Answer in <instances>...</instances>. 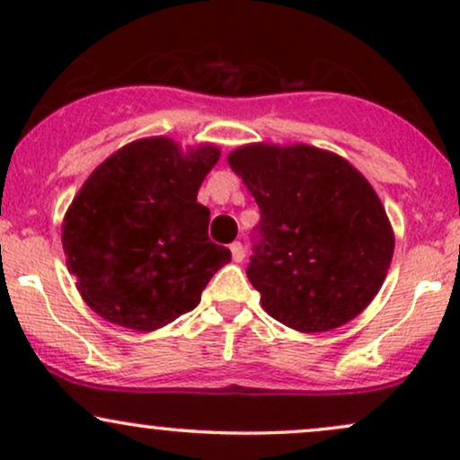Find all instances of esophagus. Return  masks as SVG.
Instances as JSON below:
<instances>
[{"label":"esophagus","instance_id":"obj_1","mask_svg":"<svg viewBox=\"0 0 460 460\" xmlns=\"http://www.w3.org/2000/svg\"><path fill=\"white\" fill-rule=\"evenodd\" d=\"M231 257H234V261H242L246 257L244 246H242L240 242H234V244H231Z\"/></svg>","mask_w":460,"mask_h":460}]
</instances>
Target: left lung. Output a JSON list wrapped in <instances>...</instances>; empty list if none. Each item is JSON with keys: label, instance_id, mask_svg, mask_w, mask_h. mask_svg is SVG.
I'll return each mask as SVG.
<instances>
[{"label": "left lung", "instance_id": "obj_1", "mask_svg": "<svg viewBox=\"0 0 460 460\" xmlns=\"http://www.w3.org/2000/svg\"><path fill=\"white\" fill-rule=\"evenodd\" d=\"M226 162L260 205L246 274L268 315L303 332L357 318L394 257L392 225L367 179L309 145H246Z\"/></svg>", "mask_w": 460, "mask_h": 460}]
</instances>
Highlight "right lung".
<instances>
[{
	"mask_svg": "<svg viewBox=\"0 0 460 460\" xmlns=\"http://www.w3.org/2000/svg\"><path fill=\"white\" fill-rule=\"evenodd\" d=\"M220 149L183 153L171 138L131 142L99 164L62 223L66 268L88 307L112 324L155 331L192 311L209 279L231 261L209 242V209L197 203Z\"/></svg>",
	"mask_w": 460,
	"mask_h": 460,
	"instance_id": "add662e5",
	"label": "right lung"
}]
</instances>
